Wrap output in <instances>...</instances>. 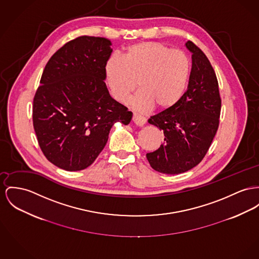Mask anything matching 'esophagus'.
<instances>
[{
	"label": "esophagus",
	"mask_w": 259,
	"mask_h": 259,
	"mask_svg": "<svg viewBox=\"0 0 259 259\" xmlns=\"http://www.w3.org/2000/svg\"><path fill=\"white\" fill-rule=\"evenodd\" d=\"M133 121H134L137 125H138V126H142V125L145 123L146 119H145L144 117L139 116L138 114H134V116H133Z\"/></svg>",
	"instance_id": "1"
}]
</instances>
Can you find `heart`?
<instances>
[{"label": "heart", "mask_w": 259, "mask_h": 259, "mask_svg": "<svg viewBox=\"0 0 259 259\" xmlns=\"http://www.w3.org/2000/svg\"><path fill=\"white\" fill-rule=\"evenodd\" d=\"M190 62L186 53L172 50L160 42H142L130 46L121 59L111 57L105 75L112 96L124 102L138 85L132 107L144 112L154 105L165 110L178 103L189 82Z\"/></svg>", "instance_id": "heart-1"}]
</instances>
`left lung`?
<instances>
[{"instance_id": "obj_1", "label": "left lung", "mask_w": 259, "mask_h": 259, "mask_svg": "<svg viewBox=\"0 0 259 259\" xmlns=\"http://www.w3.org/2000/svg\"><path fill=\"white\" fill-rule=\"evenodd\" d=\"M186 47L192 54L187 91L178 103L148 120L164 133V142L146 158L155 171L167 175L198 165L219 126L221 98L215 71L195 44L188 41Z\"/></svg>"}]
</instances>
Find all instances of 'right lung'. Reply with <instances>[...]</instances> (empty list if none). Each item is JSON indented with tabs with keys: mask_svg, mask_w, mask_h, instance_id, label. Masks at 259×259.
<instances>
[{
	"mask_svg": "<svg viewBox=\"0 0 259 259\" xmlns=\"http://www.w3.org/2000/svg\"><path fill=\"white\" fill-rule=\"evenodd\" d=\"M111 45L103 37H77L55 53L43 70L33 126L43 154L63 170L90 166L114 123L132 121L133 113L111 97L104 81Z\"/></svg>",
	"mask_w": 259,
	"mask_h": 259,
	"instance_id": "obj_1",
	"label": "right lung"
}]
</instances>
